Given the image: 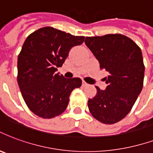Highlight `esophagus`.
Listing matches in <instances>:
<instances>
[{"label":"esophagus","mask_w":153,"mask_h":153,"mask_svg":"<svg viewBox=\"0 0 153 153\" xmlns=\"http://www.w3.org/2000/svg\"><path fill=\"white\" fill-rule=\"evenodd\" d=\"M82 87H86V86H88V83L86 82H84V81H82Z\"/></svg>","instance_id":"obj_1"}]
</instances>
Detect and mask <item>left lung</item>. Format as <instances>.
I'll list each match as a JSON object with an SVG mask.
<instances>
[{
    "label": "left lung",
    "instance_id": "8db88e82",
    "mask_svg": "<svg viewBox=\"0 0 153 153\" xmlns=\"http://www.w3.org/2000/svg\"><path fill=\"white\" fill-rule=\"evenodd\" d=\"M85 44L108 72L105 78L107 88L96 87L97 95L88 99L89 111L97 120L111 125L130 113L142 91L144 65L141 49L122 34L86 37Z\"/></svg>",
    "mask_w": 153,
    "mask_h": 153
}]
</instances>
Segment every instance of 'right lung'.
<instances>
[{
  "label": "right lung",
  "instance_id": "right-lung-1",
  "mask_svg": "<svg viewBox=\"0 0 153 153\" xmlns=\"http://www.w3.org/2000/svg\"><path fill=\"white\" fill-rule=\"evenodd\" d=\"M84 39L45 27L25 40L18 57L17 79L26 105L38 117L59 116L67 108L72 91L82 85L79 78L65 79L55 71L71 48L82 45Z\"/></svg>",
  "mask_w": 153,
  "mask_h": 153
}]
</instances>
